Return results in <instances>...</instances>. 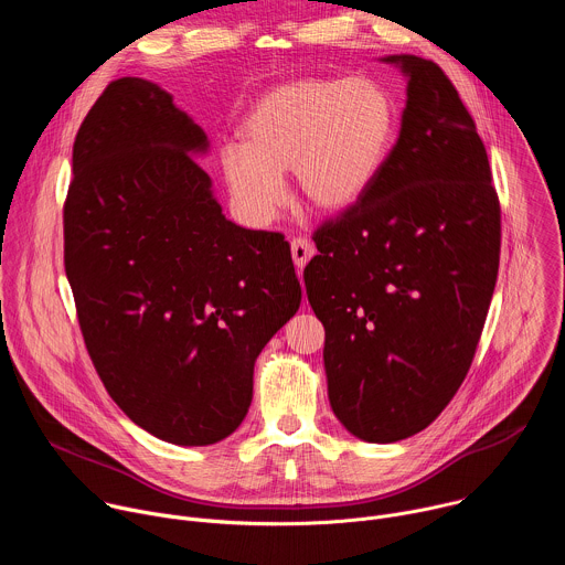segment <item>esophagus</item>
Listing matches in <instances>:
<instances>
[{
	"mask_svg": "<svg viewBox=\"0 0 565 565\" xmlns=\"http://www.w3.org/2000/svg\"><path fill=\"white\" fill-rule=\"evenodd\" d=\"M290 255H292L295 266L301 270L308 264V259L315 255V246L310 244L308 238L297 236V238H292V244H290Z\"/></svg>",
	"mask_w": 565,
	"mask_h": 565,
	"instance_id": "esophagus-1",
	"label": "esophagus"
}]
</instances>
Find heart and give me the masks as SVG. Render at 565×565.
Wrapping results in <instances>:
<instances>
[{"label": "heart", "instance_id": "b5f03b06", "mask_svg": "<svg viewBox=\"0 0 565 565\" xmlns=\"http://www.w3.org/2000/svg\"><path fill=\"white\" fill-rule=\"evenodd\" d=\"M244 142L221 147L234 205L270 223L286 203L284 174L324 212L358 203L380 177L395 138V107L369 77H306L262 96L241 125Z\"/></svg>", "mask_w": 565, "mask_h": 565}]
</instances>
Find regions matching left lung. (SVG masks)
<instances>
[{
  "label": "left lung",
  "instance_id": "obj_1",
  "mask_svg": "<svg viewBox=\"0 0 565 565\" xmlns=\"http://www.w3.org/2000/svg\"><path fill=\"white\" fill-rule=\"evenodd\" d=\"M382 62L407 75L399 136L369 192L312 234L303 270L333 414L366 443L409 438L449 405L501 255L488 151L451 79L418 55Z\"/></svg>",
  "mask_w": 565,
  "mask_h": 565
}]
</instances>
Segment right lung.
Masks as SVG:
<instances>
[{"mask_svg": "<svg viewBox=\"0 0 565 565\" xmlns=\"http://www.w3.org/2000/svg\"><path fill=\"white\" fill-rule=\"evenodd\" d=\"M205 131L142 77L103 92L73 142L64 270L116 405L151 436L214 445L246 418L262 349L301 288L279 232L225 218Z\"/></svg>", "mask_w": 565, "mask_h": 565, "instance_id": "right-lung-1", "label": "right lung"}]
</instances>
